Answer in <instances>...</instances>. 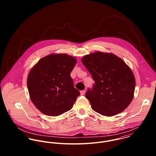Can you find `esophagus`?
Segmentation results:
<instances>
[{
  "label": "esophagus",
  "instance_id": "34e87169",
  "mask_svg": "<svg viewBox=\"0 0 156 156\" xmlns=\"http://www.w3.org/2000/svg\"><path fill=\"white\" fill-rule=\"evenodd\" d=\"M85 90H82L80 91V95H85Z\"/></svg>",
  "mask_w": 156,
  "mask_h": 156
}]
</instances>
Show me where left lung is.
<instances>
[{"mask_svg":"<svg viewBox=\"0 0 156 156\" xmlns=\"http://www.w3.org/2000/svg\"><path fill=\"white\" fill-rule=\"evenodd\" d=\"M95 83L85 97L96 112L111 116L125 110L133 98L135 79L130 68L112 53L95 52L82 59Z\"/></svg>","mask_w":156,"mask_h":156,"instance_id":"1","label":"left lung"}]
</instances>
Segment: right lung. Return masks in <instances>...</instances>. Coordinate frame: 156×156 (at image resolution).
Returning <instances> with one entry per match:
<instances>
[{
    "label": "right lung",
    "mask_w": 156,
    "mask_h": 156,
    "mask_svg": "<svg viewBox=\"0 0 156 156\" xmlns=\"http://www.w3.org/2000/svg\"><path fill=\"white\" fill-rule=\"evenodd\" d=\"M76 64V59L71 56L51 54L32 68L27 86L31 101L40 111L56 116L71 109L80 95L70 76Z\"/></svg>",
    "instance_id": "right-lung-1"
}]
</instances>
